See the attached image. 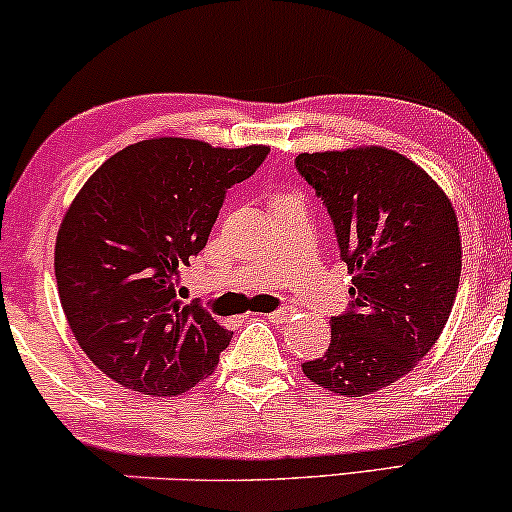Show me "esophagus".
I'll use <instances>...</instances> for the list:
<instances>
[{
  "mask_svg": "<svg viewBox=\"0 0 512 512\" xmlns=\"http://www.w3.org/2000/svg\"><path fill=\"white\" fill-rule=\"evenodd\" d=\"M291 315H293L291 308H281V310H274V313H269L267 320H269V322H276V325H279V322L289 320Z\"/></svg>",
  "mask_w": 512,
  "mask_h": 512,
  "instance_id": "34e87169",
  "label": "esophagus"
}]
</instances>
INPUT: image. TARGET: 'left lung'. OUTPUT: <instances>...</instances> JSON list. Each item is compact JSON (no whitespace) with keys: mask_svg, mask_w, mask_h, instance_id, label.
Listing matches in <instances>:
<instances>
[{"mask_svg":"<svg viewBox=\"0 0 512 512\" xmlns=\"http://www.w3.org/2000/svg\"><path fill=\"white\" fill-rule=\"evenodd\" d=\"M296 168L330 211L354 296L303 373L334 395H373L443 334L460 286V223L443 187L385 146L298 154Z\"/></svg>","mask_w":512,"mask_h":512,"instance_id":"left-lung-1","label":"left lung"}]
</instances>
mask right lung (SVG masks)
I'll use <instances>...</instances> for the list:
<instances>
[{
	"instance_id": "1",
	"label": "right lung",
	"mask_w": 512,
	"mask_h": 512,
	"mask_svg": "<svg viewBox=\"0 0 512 512\" xmlns=\"http://www.w3.org/2000/svg\"><path fill=\"white\" fill-rule=\"evenodd\" d=\"M267 154L262 144L144 139L110 156L69 204L55 243L60 303L84 354L115 383L170 397L214 373L231 332L182 305L180 269L207 245L228 187Z\"/></svg>"
}]
</instances>
